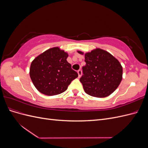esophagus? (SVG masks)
<instances>
[{
    "instance_id": "34e87169",
    "label": "esophagus",
    "mask_w": 148,
    "mask_h": 148,
    "mask_svg": "<svg viewBox=\"0 0 148 148\" xmlns=\"http://www.w3.org/2000/svg\"><path fill=\"white\" fill-rule=\"evenodd\" d=\"M77 72H78V78H80V77H81V76H82V70H78Z\"/></svg>"
}]
</instances>
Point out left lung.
<instances>
[{"instance_id":"1","label":"left lung","mask_w":148,"mask_h":148,"mask_svg":"<svg viewBox=\"0 0 148 148\" xmlns=\"http://www.w3.org/2000/svg\"><path fill=\"white\" fill-rule=\"evenodd\" d=\"M80 54L84 53L78 51ZM86 65L79 81L86 94L106 97L114 92L122 79L123 69L119 61L109 52L97 48L85 53Z\"/></svg>"}]
</instances>
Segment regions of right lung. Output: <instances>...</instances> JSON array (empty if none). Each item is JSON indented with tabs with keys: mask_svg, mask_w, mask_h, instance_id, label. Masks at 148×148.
<instances>
[{
	"mask_svg": "<svg viewBox=\"0 0 148 148\" xmlns=\"http://www.w3.org/2000/svg\"><path fill=\"white\" fill-rule=\"evenodd\" d=\"M69 54L60 47L48 49L32 61L29 76L38 90L47 96L65 91L71 82L78 77L66 60Z\"/></svg>",
	"mask_w": 148,
	"mask_h": 148,
	"instance_id": "add662e5",
	"label": "right lung"
}]
</instances>
